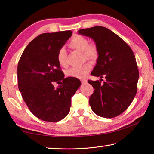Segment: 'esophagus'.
Returning <instances> with one entry per match:
<instances>
[{
  "mask_svg": "<svg viewBox=\"0 0 154 154\" xmlns=\"http://www.w3.org/2000/svg\"><path fill=\"white\" fill-rule=\"evenodd\" d=\"M81 83H82V84H86L87 83V80L85 79H81Z\"/></svg>",
  "mask_w": 154,
  "mask_h": 154,
  "instance_id": "obj_1",
  "label": "esophagus"
}]
</instances>
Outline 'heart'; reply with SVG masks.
<instances>
[{
	"instance_id": "heart-1",
	"label": "heart",
	"mask_w": 154,
	"mask_h": 154,
	"mask_svg": "<svg viewBox=\"0 0 154 154\" xmlns=\"http://www.w3.org/2000/svg\"><path fill=\"white\" fill-rule=\"evenodd\" d=\"M69 45L74 50L83 51L84 57L87 60L94 61L99 57V50L95 44H89V40L82 35H76L73 37L69 42ZM57 61L62 66H65L67 63V51L65 48H61L57 55ZM91 69V65L89 62L79 66L73 67L67 71L68 77L81 79L86 76Z\"/></svg>"
}]
</instances>
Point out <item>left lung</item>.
Segmentation results:
<instances>
[{
	"label": "left lung",
	"mask_w": 154,
	"mask_h": 154,
	"mask_svg": "<svg viewBox=\"0 0 154 154\" xmlns=\"http://www.w3.org/2000/svg\"><path fill=\"white\" fill-rule=\"evenodd\" d=\"M78 34L92 38L99 50L97 64L91 75L105 81H88L94 88L89 98L98 116L111 119L124 112L137 92L139 71L132 49L109 29L100 26L81 29Z\"/></svg>",
	"instance_id": "left-lung-1"
}]
</instances>
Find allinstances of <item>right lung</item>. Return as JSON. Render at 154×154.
<instances>
[{
  "label": "right lung",
  "mask_w": 154,
  "mask_h": 154,
  "mask_svg": "<svg viewBox=\"0 0 154 154\" xmlns=\"http://www.w3.org/2000/svg\"><path fill=\"white\" fill-rule=\"evenodd\" d=\"M72 35L71 30L44 33L30 42L18 65V88L31 112L44 121L58 122L69 112L71 97L81 86L65 78L57 55ZM60 85L57 88L53 83Z\"/></svg>",
  "instance_id": "obj_1"
}]
</instances>
